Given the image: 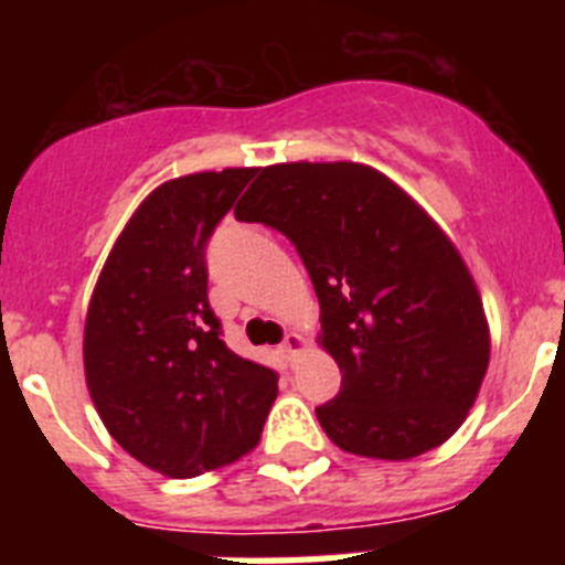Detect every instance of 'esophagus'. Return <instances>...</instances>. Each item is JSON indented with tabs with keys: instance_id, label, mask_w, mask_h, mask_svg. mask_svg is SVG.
I'll list each match as a JSON object with an SVG mask.
<instances>
[{
	"instance_id": "obj_1",
	"label": "esophagus",
	"mask_w": 565,
	"mask_h": 565,
	"mask_svg": "<svg viewBox=\"0 0 565 565\" xmlns=\"http://www.w3.org/2000/svg\"><path fill=\"white\" fill-rule=\"evenodd\" d=\"M302 344H306V339L299 337V333H288V337L282 339V351H286L288 356H294V353H297Z\"/></svg>"
}]
</instances>
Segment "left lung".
<instances>
[{
  "label": "left lung",
  "instance_id": "1",
  "mask_svg": "<svg viewBox=\"0 0 565 565\" xmlns=\"http://www.w3.org/2000/svg\"><path fill=\"white\" fill-rule=\"evenodd\" d=\"M294 243L342 387L317 418L344 452L404 461L467 418L489 364L478 288L447 234L364 163H277L234 209Z\"/></svg>",
  "mask_w": 565,
  "mask_h": 565
}]
</instances>
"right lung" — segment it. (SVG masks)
<instances>
[{
    "mask_svg": "<svg viewBox=\"0 0 565 565\" xmlns=\"http://www.w3.org/2000/svg\"><path fill=\"white\" fill-rule=\"evenodd\" d=\"M254 172H198L154 189L89 299L84 373L93 404L129 456L169 478H194L254 450L277 398V371L228 351L209 306V239Z\"/></svg>",
    "mask_w": 565,
    "mask_h": 565,
    "instance_id": "right-lung-1",
    "label": "right lung"
}]
</instances>
